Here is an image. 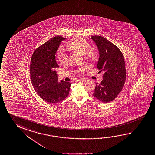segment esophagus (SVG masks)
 Segmentation results:
<instances>
[{"mask_svg":"<svg viewBox=\"0 0 155 155\" xmlns=\"http://www.w3.org/2000/svg\"><path fill=\"white\" fill-rule=\"evenodd\" d=\"M80 81H82V82H84V83H85V82H87V81H89V80H88L86 78H81L80 79Z\"/></svg>","mask_w":155,"mask_h":155,"instance_id":"34e87169","label":"esophagus"}]
</instances>
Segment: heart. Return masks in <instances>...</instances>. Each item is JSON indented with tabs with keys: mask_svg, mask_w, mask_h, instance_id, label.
<instances>
[{
	"mask_svg": "<svg viewBox=\"0 0 155 155\" xmlns=\"http://www.w3.org/2000/svg\"><path fill=\"white\" fill-rule=\"evenodd\" d=\"M90 47V44L84 39L81 37L74 38L66 45V48L69 50L81 54H84V56L87 59L93 61L96 57V51ZM57 57L61 64L66 63L68 57L63 48L59 49L57 54ZM87 69V66H83L80 68L79 70L83 72Z\"/></svg>",
	"mask_w": 155,
	"mask_h": 155,
	"instance_id": "heart-1",
	"label": "heart"
}]
</instances>
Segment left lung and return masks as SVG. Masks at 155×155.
I'll return each instance as SVG.
<instances>
[{"label":"left lung","mask_w":155,"mask_h":155,"mask_svg":"<svg viewBox=\"0 0 155 155\" xmlns=\"http://www.w3.org/2000/svg\"><path fill=\"white\" fill-rule=\"evenodd\" d=\"M90 38L99 50L97 68L104 72L103 79L100 84L96 83L93 96L103 103H109L117 97L124 85L127 74L124 56L117 46L103 37Z\"/></svg>","instance_id":"obj_1"}]
</instances>
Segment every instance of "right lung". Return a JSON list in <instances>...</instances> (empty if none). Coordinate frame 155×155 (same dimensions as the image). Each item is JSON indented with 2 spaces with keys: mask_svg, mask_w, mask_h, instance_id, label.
Listing matches in <instances>:
<instances>
[{
  "mask_svg": "<svg viewBox=\"0 0 155 155\" xmlns=\"http://www.w3.org/2000/svg\"><path fill=\"white\" fill-rule=\"evenodd\" d=\"M65 38L56 36L34 51L30 64V77L35 90L44 101L51 104L61 102L68 96L71 83L58 81L55 68L56 52Z\"/></svg>",
  "mask_w": 155,
  "mask_h": 155,
  "instance_id": "1",
  "label": "right lung"
}]
</instances>
